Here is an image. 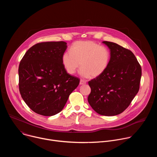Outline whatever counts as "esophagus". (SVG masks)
Masks as SVG:
<instances>
[{"label": "esophagus", "mask_w": 157, "mask_h": 157, "mask_svg": "<svg viewBox=\"0 0 157 157\" xmlns=\"http://www.w3.org/2000/svg\"><path fill=\"white\" fill-rule=\"evenodd\" d=\"M86 84V82L85 81H84V80H82V79H81L80 80V82H79V84L80 85H84V84Z\"/></svg>", "instance_id": "esophagus-1"}]
</instances>
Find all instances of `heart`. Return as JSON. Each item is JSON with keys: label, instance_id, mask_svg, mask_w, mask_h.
<instances>
[{"label": "heart", "instance_id": "1", "mask_svg": "<svg viewBox=\"0 0 157 157\" xmlns=\"http://www.w3.org/2000/svg\"><path fill=\"white\" fill-rule=\"evenodd\" d=\"M62 63L66 72L74 75L80 68V75L84 78H98L107 70L110 60V53L105 47L91 40L77 41L71 52L62 55Z\"/></svg>", "mask_w": 157, "mask_h": 157}]
</instances>
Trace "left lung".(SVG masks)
<instances>
[{
	"label": "left lung",
	"mask_w": 157,
	"mask_h": 157,
	"mask_svg": "<svg viewBox=\"0 0 157 157\" xmlns=\"http://www.w3.org/2000/svg\"><path fill=\"white\" fill-rule=\"evenodd\" d=\"M109 48L110 60L105 72L88 82L91 89L87 101L100 115L113 116L124 111L138 93L142 68L129 50L102 41Z\"/></svg>",
	"instance_id": "obj_1"
}]
</instances>
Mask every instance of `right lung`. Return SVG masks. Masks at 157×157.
Returning <instances> with one entry per match:
<instances>
[{"label":"right lung","mask_w":157,"mask_h":157,"mask_svg":"<svg viewBox=\"0 0 157 157\" xmlns=\"http://www.w3.org/2000/svg\"><path fill=\"white\" fill-rule=\"evenodd\" d=\"M64 41H48L32 47L18 67L19 91L22 99L35 113L52 116L62 110L79 79L66 72L62 55Z\"/></svg>","instance_id":"right-lung-1"}]
</instances>
